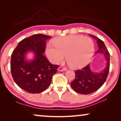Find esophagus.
<instances>
[{
  "instance_id": "34e87169",
  "label": "esophagus",
  "mask_w": 121,
  "mask_h": 121,
  "mask_svg": "<svg viewBox=\"0 0 121 121\" xmlns=\"http://www.w3.org/2000/svg\"><path fill=\"white\" fill-rule=\"evenodd\" d=\"M58 71H64L66 70V68H62V67H59V68H58Z\"/></svg>"
}]
</instances>
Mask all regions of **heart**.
Wrapping results in <instances>:
<instances>
[{
	"mask_svg": "<svg viewBox=\"0 0 121 121\" xmlns=\"http://www.w3.org/2000/svg\"><path fill=\"white\" fill-rule=\"evenodd\" d=\"M54 46H46L47 56L51 62L58 64L65 59L73 69L82 68L91 60L95 51V44L91 38L82 35H69L54 39Z\"/></svg>",
	"mask_w": 121,
	"mask_h": 121,
	"instance_id": "b5f03b06",
	"label": "heart"
}]
</instances>
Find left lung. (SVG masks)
<instances>
[{"label": "left lung", "instance_id": "obj_1", "mask_svg": "<svg viewBox=\"0 0 121 121\" xmlns=\"http://www.w3.org/2000/svg\"><path fill=\"white\" fill-rule=\"evenodd\" d=\"M97 40L98 50L96 54H102L106 61L105 67L99 72L92 71L89 64L81 70H76L75 78L71 83V86L76 92L88 95L93 93L102 86L107 79L109 70L110 54L103 41L95 36L90 35Z\"/></svg>", "mask_w": 121, "mask_h": 121}]
</instances>
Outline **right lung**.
I'll list each match as a JSON object with an SVG mask.
<instances>
[{
    "mask_svg": "<svg viewBox=\"0 0 121 121\" xmlns=\"http://www.w3.org/2000/svg\"><path fill=\"white\" fill-rule=\"evenodd\" d=\"M50 37L36 34L24 38L12 54V77L16 84L29 93H39L46 90L59 68L58 65L49 62L44 55L46 40ZM29 52L34 54L30 60L27 58Z\"/></svg>",
    "mask_w": 121,
    "mask_h": 121,
    "instance_id": "1",
    "label": "right lung"
}]
</instances>
